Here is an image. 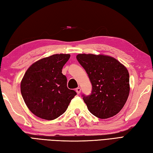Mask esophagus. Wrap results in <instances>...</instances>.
Wrapping results in <instances>:
<instances>
[{"mask_svg":"<svg viewBox=\"0 0 153 153\" xmlns=\"http://www.w3.org/2000/svg\"><path fill=\"white\" fill-rule=\"evenodd\" d=\"M75 91H76V92L77 93V94H80V91H81V89H80V87H78V88H76L75 89Z\"/></svg>","mask_w":153,"mask_h":153,"instance_id":"esophagus-1","label":"esophagus"}]
</instances>
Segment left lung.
I'll use <instances>...</instances> for the list:
<instances>
[{
    "instance_id": "8db88e82",
    "label": "left lung",
    "mask_w": 153,
    "mask_h": 153,
    "mask_svg": "<svg viewBox=\"0 0 153 153\" xmlns=\"http://www.w3.org/2000/svg\"><path fill=\"white\" fill-rule=\"evenodd\" d=\"M76 59L92 84L90 95L82 94L88 111L100 119H108L120 111L130 92L126 68L113 57L79 54Z\"/></svg>"
}]
</instances>
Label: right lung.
I'll return each mask as SVG.
<instances>
[{"label":"right lung","mask_w":153,"mask_h":153,"mask_svg":"<svg viewBox=\"0 0 153 153\" xmlns=\"http://www.w3.org/2000/svg\"><path fill=\"white\" fill-rule=\"evenodd\" d=\"M71 55L56 54L33 63L26 71L21 91L28 109L36 117L54 120L67 110L76 93L67 87L62 69Z\"/></svg>","instance_id":"obj_1"}]
</instances>
